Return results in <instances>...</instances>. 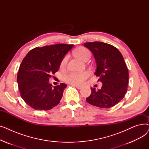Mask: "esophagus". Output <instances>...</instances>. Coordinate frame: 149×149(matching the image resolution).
Wrapping results in <instances>:
<instances>
[{"label":"esophagus","instance_id":"34e87169","mask_svg":"<svg viewBox=\"0 0 149 149\" xmlns=\"http://www.w3.org/2000/svg\"><path fill=\"white\" fill-rule=\"evenodd\" d=\"M73 86H75V88H77V89H81L82 88V86H79V85H75V84H72Z\"/></svg>","mask_w":149,"mask_h":149}]
</instances>
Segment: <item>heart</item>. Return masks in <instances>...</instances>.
<instances>
[{"mask_svg":"<svg viewBox=\"0 0 149 149\" xmlns=\"http://www.w3.org/2000/svg\"><path fill=\"white\" fill-rule=\"evenodd\" d=\"M74 55L75 57L83 61H86L91 57L90 51L84 47H79L76 49L74 51ZM67 60V56H65L62 59L60 63L61 68H64L66 66ZM89 75L90 74L88 71H84L82 72H72L66 74L63 77V80L66 83L70 84L80 85L82 84L88 79Z\"/></svg>","mask_w":149,"mask_h":149,"instance_id":"heart-1","label":"heart"}]
</instances>
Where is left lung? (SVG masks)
<instances>
[{"instance_id": "obj_1", "label": "left lung", "mask_w": 149, "mask_h": 149, "mask_svg": "<svg viewBox=\"0 0 149 149\" xmlns=\"http://www.w3.org/2000/svg\"><path fill=\"white\" fill-rule=\"evenodd\" d=\"M84 46L94 56L97 66L94 74L103 83L100 90L91 88V94L86 100L101 108L113 107L124 97L129 83L128 69L122 54L115 46L103 42H88Z\"/></svg>"}]
</instances>
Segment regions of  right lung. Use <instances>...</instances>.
<instances>
[{
    "mask_svg": "<svg viewBox=\"0 0 149 149\" xmlns=\"http://www.w3.org/2000/svg\"><path fill=\"white\" fill-rule=\"evenodd\" d=\"M74 45L56 44L36 47L23 58L17 74L20 96L30 107L37 111H48L56 106L67 87L65 83L52 86V74L57 72L65 54Z\"/></svg>",
    "mask_w": 149,
    "mask_h": 149,
    "instance_id": "add662e5",
    "label": "right lung"
}]
</instances>
